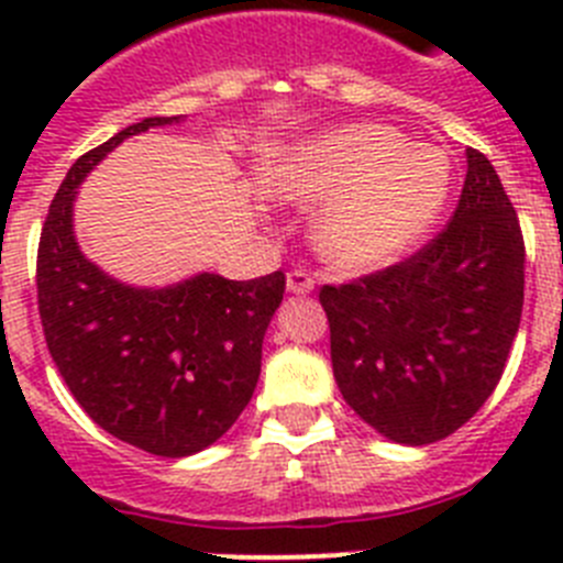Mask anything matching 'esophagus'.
I'll use <instances>...</instances> for the list:
<instances>
[{
	"mask_svg": "<svg viewBox=\"0 0 563 563\" xmlns=\"http://www.w3.org/2000/svg\"><path fill=\"white\" fill-rule=\"evenodd\" d=\"M316 287V278L307 271H290L287 273V290L296 292V296H307Z\"/></svg>",
	"mask_w": 563,
	"mask_h": 563,
	"instance_id": "34e87169",
	"label": "esophagus"
}]
</instances>
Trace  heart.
<instances>
[{"instance_id":"1","label":"heart","mask_w":563,"mask_h":563,"mask_svg":"<svg viewBox=\"0 0 563 563\" xmlns=\"http://www.w3.org/2000/svg\"><path fill=\"white\" fill-rule=\"evenodd\" d=\"M276 191L327 200L312 225L318 251L343 271H375L431 231L449 200L451 166L440 148L363 123L292 148L276 172Z\"/></svg>"}]
</instances>
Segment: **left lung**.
<instances>
[{
	"instance_id": "8db88e82",
	"label": "left lung",
	"mask_w": 563,
	"mask_h": 563,
	"mask_svg": "<svg viewBox=\"0 0 563 563\" xmlns=\"http://www.w3.org/2000/svg\"><path fill=\"white\" fill-rule=\"evenodd\" d=\"M343 400L377 434L429 445L501 380L525 305V239L485 154L467 148L451 222L415 256L318 292Z\"/></svg>"
}]
</instances>
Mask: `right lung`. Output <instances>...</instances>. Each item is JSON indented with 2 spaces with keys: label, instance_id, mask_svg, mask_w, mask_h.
I'll return each mask as SVG.
<instances>
[{
  "label": "right lung",
  "instance_id": "1",
  "mask_svg": "<svg viewBox=\"0 0 563 563\" xmlns=\"http://www.w3.org/2000/svg\"><path fill=\"white\" fill-rule=\"evenodd\" d=\"M177 121L146 118L81 154L49 202L36 258L44 341L78 406L118 440L172 460L213 445L245 411L287 282L282 271L251 282L200 273L146 290L84 256L76 188L129 134Z\"/></svg>",
  "mask_w": 563,
  "mask_h": 563
}]
</instances>
